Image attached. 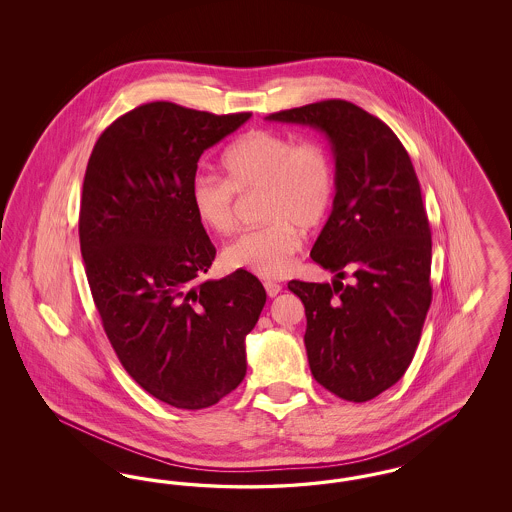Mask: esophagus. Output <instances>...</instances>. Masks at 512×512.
<instances>
[{
	"label": "esophagus",
	"mask_w": 512,
	"mask_h": 512,
	"mask_svg": "<svg viewBox=\"0 0 512 512\" xmlns=\"http://www.w3.org/2000/svg\"><path fill=\"white\" fill-rule=\"evenodd\" d=\"M263 286H265V290H267L268 297H274V295H278V293L282 292V286H280L278 282H272V280H267Z\"/></svg>",
	"instance_id": "1"
}]
</instances>
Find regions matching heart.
Segmentation results:
<instances>
[{
	"label": "heart",
	"instance_id": "heart-1",
	"mask_svg": "<svg viewBox=\"0 0 512 512\" xmlns=\"http://www.w3.org/2000/svg\"><path fill=\"white\" fill-rule=\"evenodd\" d=\"M220 178L199 176L192 184L197 220L211 232L238 230V197L259 194V219L265 226L226 245L222 259L230 268L278 278L293 265L299 232L309 234L324 222L334 192L336 171L328 147L270 130H251L222 151Z\"/></svg>",
	"mask_w": 512,
	"mask_h": 512
}]
</instances>
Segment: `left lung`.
<instances>
[{
	"mask_svg": "<svg viewBox=\"0 0 512 512\" xmlns=\"http://www.w3.org/2000/svg\"><path fill=\"white\" fill-rule=\"evenodd\" d=\"M267 119L313 126L330 140L336 195L311 259L336 278L288 288L305 305L315 380L363 403L405 374L432 303V232L411 157L386 122L343 99Z\"/></svg>",
	"mask_w": 512,
	"mask_h": 512,
	"instance_id": "8db88e82",
	"label": "left lung"
}]
</instances>
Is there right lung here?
Here are the masks:
<instances>
[{"mask_svg": "<svg viewBox=\"0 0 512 512\" xmlns=\"http://www.w3.org/2000/svg\"><path fill=\"white\" fill-rule=\"evenodd\" d=\"M251 113L140 105L103 130L80 201V251L124 370L176 409H205L244 380L245 336L267 292L247 270L201 280L217 255L192 207L201 153Z\"/></svg>", "mask_w": 512, "mask_h": 512, "instance_id": "obj_1", "label": "right lung"}]
</instances>
